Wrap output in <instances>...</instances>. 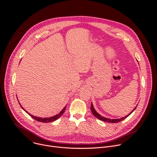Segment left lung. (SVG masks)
Segmentation results:
<instances>
[{"mask_svg": "<svg viewBox=\"0 0 157 157\" xmlns=\"http://www.w3.org/2000/svg\"><path fill=\"white\" fill-rule=\"evenodd\" d=\"M136 107H136V108L133 110L132 112H133V110L136 109ZM91 111H92V113L93 114V115H94L96 118H98V119H99V120H101V121H104V122H110V123H117V122H119L123 121L124 119H125V118H127V117L130 114H132V112H131V113H130L129 114H128V115L126 116L125 117H122V118H121V119H107V118L102 117L99 114H98V113H97V112L96 111V110L94 109V108L93 105L92 103H91Z\"/></svg>", "mask_w": 157, "mask_h": 157, "instance_id": "left-lung-1", "label": "left lung"}]
</instances>
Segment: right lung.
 I'll return each instance as SVG.
<instances>
[{
  "label": "right lung",
  "mask_w": 157,
  "mask_h": 157,
  "mask_svg": "<svg viewBox=\"0 0 157 157\" xmlns=\"http://www.w3.org/2000/svg\"><path fill=\"white\" fill-rule=\"evenodd\" d=\"M20 104V103H19ZM21 107L24 109V108L22 107V106L21 105ZM66 107H64V108H63V109L60 112V113H59V114H58V115H56V116H53V117H49V118H44V119H42V118H40V117H35V116H32L31 114H30L29 113H28L25 110V109H24V110H25V112L27 113H28L33 119H34L35 120H36V121H38V122H43V123H47V122H53V121H56V119H58V118H59L61 116V115H63V114L64 113V112L65 111V109H66Z\"/></svg>",
  "instance_id": "add662e5"
}]
</instances>
